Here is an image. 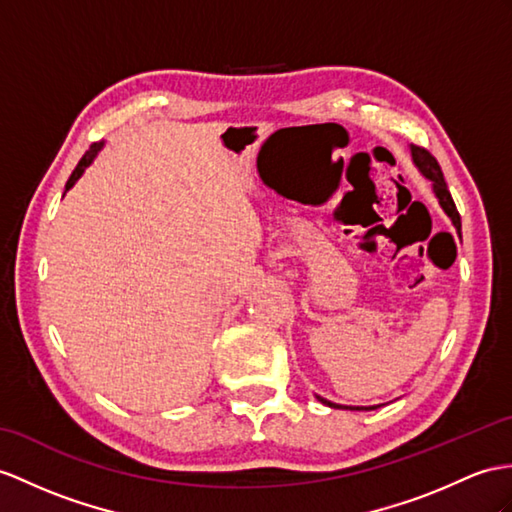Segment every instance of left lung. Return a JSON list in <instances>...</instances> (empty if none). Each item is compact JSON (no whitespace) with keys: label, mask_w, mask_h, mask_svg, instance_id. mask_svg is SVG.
Wrapping results in <instances>:
<instances>
[{"label":"left lung","mask_w":512,"mask_h":512,"mask_svg":"<svg viewBox=\"0 0 512 512\" xmlns=\"http://www.w3.org/2000/svg\"><path fill=\"white\" fill-rule=\"evenodd\" d=\"M410 156H413V162H415L417 171L432 184V193L436 197V202H439V206L443 208V213L450 217L452 226L456 228V232L460 236V215H458V210H456V204H454L450 191H447V184H445V178H443V171L439 167V162H436L426 152V149H421V147H410ZM315 397H317L321 404H326L330 408H339V410H373V408H378V406H343V404H334V402L326 400V397H321V395H315Z\"/></svg>","instance_id":"8db88e82"}]
</instances>
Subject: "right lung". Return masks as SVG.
I'll use <instances>...</instances> for the list:
<instances>
[{
  "label": "right lung",
  "mask_w": 512,
  "mask_h": 512,
  "mask_svg": "<svg viewBox=\"0 0 512 512\" xmlns=\"http://www.w3.org/2000/svg\"><path fill=\"white\" fill-rule=\"evenodd\" d=\"M102 147H104V141H99V143H93L91 145V149H89V152H86L84 156H82V160L78 162V167L76 169H73V173H71V178L67 180V186H65V193L69 191V189H73V184H76L80 178H82V173L86 171V169H89L91 165H93V160L97 158V154L99 152H102Z\"/></svg>",
  "instance_id": "right-lung-1"
}]
</instances>
